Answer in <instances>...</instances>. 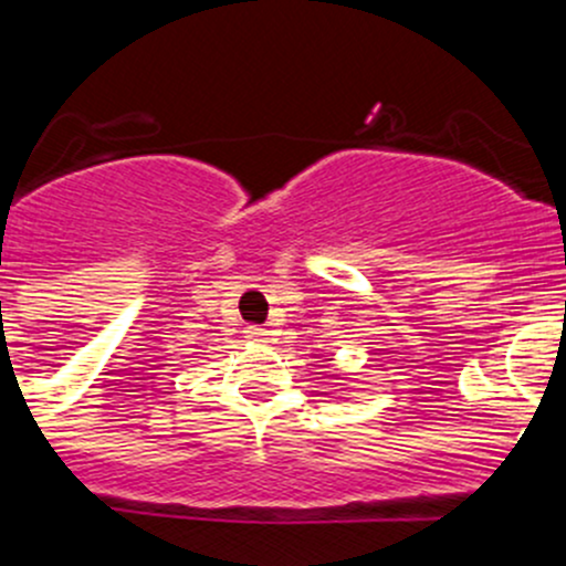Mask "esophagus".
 <instances>
[{
    "instance_id": "obj_1",
    "label": "esophagus",
    "mask_w": 566,
    "mask_h": 566,
    "mask_svg": "<svg viewBox=\"0 0 566 566\" xmlns=\"http://www.w3.org/2000/svg\"><path fill=\"white\" fill-rule=\"evenodd\" d=\"M247 336H249V339H254V342H265L268 339V328H262V325H249Z\"/></svg>"
}]
</instances>
